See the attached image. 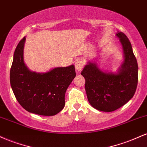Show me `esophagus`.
<instances>
[{
    "label": "esophagus",
    "instance_id": "esophagus-1",
    "mask_svg": "<svg viewBox=\"0 0 147 147\" xmlns=\"http://www.w3.org/2000/svg\"><path fill=\"white\" fill-rule=\"evenodd\" d=\"M75 68L78 71H80L83 68V63L81 60H77L75 63Z\"/></svg>",
    "mask_w": 147,
    "mask_h": 147
}]
</instances>
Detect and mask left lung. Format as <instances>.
Listing matches in <instances>:
<instances>
[{
    "instance_id": "8db88e82",
    "label": "left lung",
    "mask_w": 147,
    "mask_h": 147,
    "mask_svg": "<svg viewBox=\"0 0 147 147\" xmlns=\"http://www.w3.org/2000/svg\"><path fill=\"white\" fill-rule=\"evenodd\" d=\"M124 50L125 61L118 74L106 73L96 63H88L81 74L85 78L88 100L93 107L111 112L125 105L135 94L138 80V66L131 44L124 33L118 32Z\"/></svg>"
}]
</instances>
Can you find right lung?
<instances>
[{"label": "right lung", "mask_w": 147, "mask_h": 147, "mask_svg": "<svg viewBox=\"0 0 147 147\" xmlns=\"http://www.w3.org/2000/svg\"><path fill=\"white\" fill-rule=\"evenodd\" d=\"M25 37L16 48L10 69V84L16 100L26 111L54 115L65 107V95L76 77L74 65L56 67L46 73L31 71L24 63Z\"/></svg>", "instance_id": "right-lung-1"}]
</instances>
